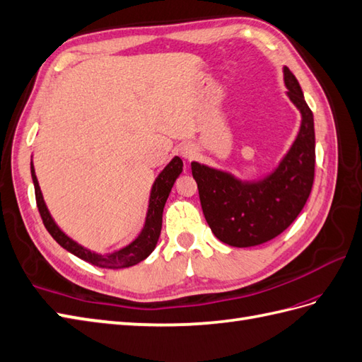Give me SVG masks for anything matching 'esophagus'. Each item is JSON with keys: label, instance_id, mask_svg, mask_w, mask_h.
Instances as JSON below:
<instances>
[{"label": "esophagus", "instance_id": "1", "mask_svg": "<svg viewBox=\"0 0 362 362\" xmlns=\"http://www.w3.org/2000/svg\"><path fill=\"white\" fill-rule=\"evenodd\" d=\"M181 152V156L186 158V160H190V158H193V155H195V148H193L192 146H182L180 148Z\"/></svg>", "mask_w": 362, "mask_h": 362}]
</instances>
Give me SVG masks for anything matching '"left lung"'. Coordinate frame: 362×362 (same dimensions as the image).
<instances>
[{"mask_svg":"<svg viewBox=\"0 0 362 362\" xmlns=\"http://www.w3.org/2000/svg\"><path fill=\"white\" fill-rule=\"evenodd\" d=\"M287 95L301 112V127L276 170L258 182L192 163L202 214L219 241L252 247L283 233L303 210L315 178V127L295 75L284 67Z\"/></svg>","mask_w":362,"mask_h":362,"instance_id":"left-lung-1","label":"left lung"}]
</instances>
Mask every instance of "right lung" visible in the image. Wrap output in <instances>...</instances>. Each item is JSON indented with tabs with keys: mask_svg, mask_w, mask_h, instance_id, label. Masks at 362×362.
Here are the masks:
<instances>
[{
	"mask_svg": "<svg viewBox=\"0 0 362 362\" xmlns=\"http://www.w3.org/2000/svg\"><path fill=\"white\" fill-rule=\"evenodd\" d=\"M30 172H32V180H33V186H35V198H37V206H38L42 223H44V226H46L47 232L61 245V247L66 249L70 253H74L75 257L90 262L92 266L101 267V269H124V267L135 266V264L146 259L156 247L158 238H160L161 226H163L164 204H165L167 198H169V193L173 187V182L182 172V161H181V158L175 156L173 160L164 167V170L160 173V176H158L156 181L153 182L143 232L139 233V236L134 243L126 245L124 249L117 250V252L109 253V255H98L95 252L87 250L86 247H83L81 244H78L76 241L72 240V238H69L63 230H61V228L55 224L54 219H52L49 210L46 207V202H44V199H42L37 175H35L33 164H30Z\"/></svg>",
	"mask_w": 362,
	"mask_h": 362,
	"instance_id": "right-lung-1",
	"label": "right lung"
}]
</instances>
